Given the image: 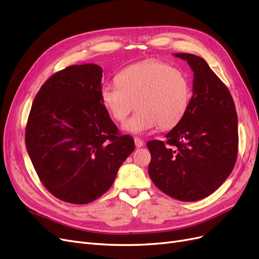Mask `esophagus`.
I'll return each mask as SVG.
<instances>
[{
  "instance_id": "esophagus-1",
  "label": "esophagus",
  "mask_w": 259,
  "mask_h": 259,
  "mask_svg": "<svg viewBox=\"0 0 259 259\" xmlns=\"http://www.w3.org/2000/svg\"><path fill=\"white\" fill-rule=\"evenodd\" d=\"M135 144H136V146L138 148H140V147H142L143 145H144V142H143L140 138H135Z\"/></svg>"
}]
</instances>
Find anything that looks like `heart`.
I'll return each instance as SVG.
<instances>
[{"label":"heart","instance_id":"obj_1","mask_svg":"<svg viewBox=\"0 0 259 259\" xmlns=\"http://www.w3.org/2000/svg\"><path fill=\"white\" fill-rule=\"evenodd\" d=\"M100 96L104 107L117 121L126 119L137 105L139 111L123 123V129L142 135L158 127H175L189 108L191 89L183 71L150 60L122 69L116 82L102 86Z\"/></svg>","mask_w":259,"mask_h":259}]
</instances>
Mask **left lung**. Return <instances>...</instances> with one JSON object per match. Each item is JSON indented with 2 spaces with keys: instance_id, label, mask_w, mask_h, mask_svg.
Masks as SVG:
<instances>
[{
  "instance_id": "1",
  "label": "left lung",
  "mask_w": 259,
  "mask_h": 259,
  "mask_svg": "<svg viewBox=\"0 0 259 259\" xmlns=\"http://www.w3.org/2000/svg\"><path fill=\"white\" fill-rule=\"evenodd\" d=\"M193 71L189 108L165 138L149 141L148 174L158 189L183 202L209 196L232 173L238 152V117L232 95L194 54L174 53Z\"/></svg>"
}]
</instances>
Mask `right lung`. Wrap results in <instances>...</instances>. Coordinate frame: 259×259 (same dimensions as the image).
Listing matches in <instances>:
<instances>
[{
    "label": "right lung",
    "mask_w": 259,
    "mask_h": 259,
    "mask_svg": "<svg viewBox=\"0 0 259 259\" xmlns=\"http://www.w3.org/2000/svg\"><path fill=\"white\" fill-rule=\"evenodd\" d=\"M101 79L96 64L67 67L45 82L28 116L27 154L42 185L66 203L89 204L104 194L135 150L103 105Z\"/></svg>",
    "instance_id": "add662e5"
}]
</instances>
